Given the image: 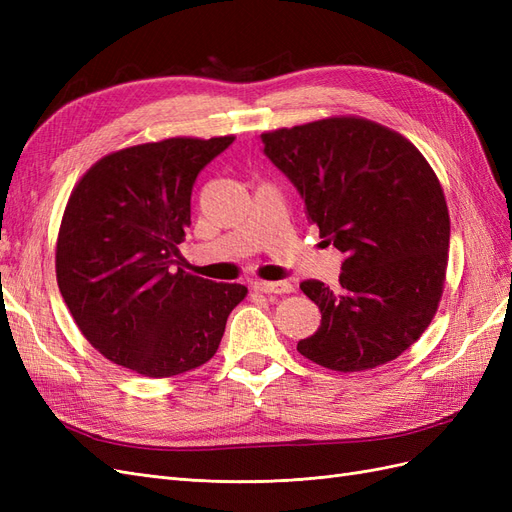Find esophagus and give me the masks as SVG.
I'll return each mask as SVG.
<instances>
[{
  "mask_svg": "<svg viewBox=\"0 0 512 512\" xmlns=\"http://www.w3.org/2000/svg\"><path fill=\"white\" fill-rule=\"evenodd\" d=\"M256 292H265V294H286L292 292L290 282H254L252 286Z\"/></svg>",
  "mask_w": 512,
  "mask_h": 512,
  "instance_id": "esophagus-1",
  "label": "esophagus"
}]
</instances>
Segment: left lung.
<instances>
[{"mask_svg": "<svg viewBox=\"0 0 512 512\" xmlns=\"http://www.w3.org/2000/svg\"><path fill=\"white\" fill-rule=\"evenodd\" d=\"M262 143L324 243L346 254L337 288L301 282L322 322L297 350L344 374L395 361L429 327L446 282L451 218L433 168L406 136L354 115L271 130Z\"/></svg>", "mask_w": 512, "mask_h": 512, "instance_id": "left-lung-1", "label": "left lung"}]
</instances>
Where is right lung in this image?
<instances>
[{
  "label": "right lung",
  "instance_id": "1",
  "mask_svg": "<svg viewBox=\"0 0 512 512\" xmlns=\"http://www.w3.org/2000/svg\"><path fill=\"white\" fill-rule=\"evenodd\" d=\"M235 136H175L100 158L61 218L55 273L87 342L145 378H173L218 352L228 314L247 294L179 265L200 170Z\"/></svg>",
  "mask_w": 512,
  "mask_h": 512
}]
</instances>
